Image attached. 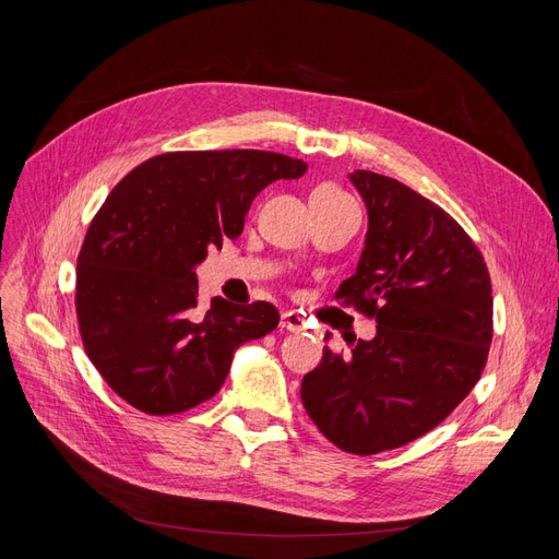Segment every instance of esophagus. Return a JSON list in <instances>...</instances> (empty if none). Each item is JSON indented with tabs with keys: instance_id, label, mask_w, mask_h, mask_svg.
Masks as SVG:
<instances>
[{
	"instance_id": "1",
	"label": "esophagus",
	"mask_w": 559,
	"mask_h": 559,
	"mask_svg": "<svg viewBox=\"0 0 559 559\" xmlns=\"http://www.w3.org/2000/svg\"><path fill=\"white\" fill-rule=\"evenodd\" d=\"M280 325L288 332H300L305 328V321H302V316L296 313V311H284Z\"/></svg>"
}]
</instances>
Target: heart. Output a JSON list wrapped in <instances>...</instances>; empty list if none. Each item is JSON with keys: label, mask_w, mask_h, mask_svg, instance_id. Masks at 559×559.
Here are the masks:
<instances>
[{"label": "heart", "mask_w": 559, "mask_h": 559, "mask_svg": "<svg viewBox=\"0 0 559 559\" xmlns=\"http://www.w3.org/2000/svg\"><path fill=\"white\" fill-rule=\"evenodd\" d=\"M345 198V193L338 189L336 183H330V181H325V183H318L316 189H313V193H311V198Z\"/></svg>", "instance_id": "b5f03b06"}]
</instances>
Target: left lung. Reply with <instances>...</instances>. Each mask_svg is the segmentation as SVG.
Segmentation results:
<instances>
[{
	"label": "left lung",
	"mask_w": 559,
	"mask_h": 559,
	"mask_svg": "<svg viewBox=\"0 0 559 559\" xmlns=\"http://www.w3.org/2000/svg\"><path fill=\"white\" fill-rule=\"evenodd\" d=\"M348 177L368 231L336 298L376 318L378 332L348 357L323 348L300 395L334 445L376 455L430 432L471 393L489 355L493 298L480 250L441 206L378 173Z\"/></svg>",
	"instance_id": "1"
}]
</instances>
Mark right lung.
Returning <instances> with one entry per match:
<instances>
[{
    "instance_id": "1",
    "label": "right lung",
    "mask_w": 559,
    "mask_h": 559,
    "mask_svg": "<svg viewBox=\"0 0 559 559\" xmlns=\"http://www.w3.org/2000/svg\"><path fill=\"white\" fill-rule=\"evenodd\" d=\"M307 164L275 152H170L131 170L93 218L76 259V318L88 359L152 416L216 395L243 343L273 332L269 302L198 309L195 269L236 238L252 200Z\"/></svg>"
}]
</instances>
